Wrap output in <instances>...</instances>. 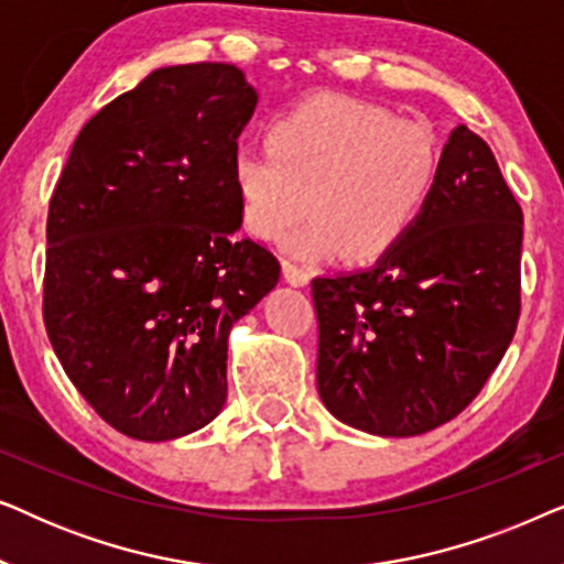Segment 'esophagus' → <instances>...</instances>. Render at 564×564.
Masks as SVG:
<instances>
[{
	"mask_svg": "<svg viewBox=\"0 0 564 564\" xmlns=\"http://www.w3.org/2000/svg\"><path fill=\"white\" fill-rule=\"evenodd\" d=\"M282 274H284V280H288L290 284H295V288H303V284H307L305 269L297 267L295 261H290V259L282 261Z\"/></svg>",
	"mask_w": 564,
	"mask_h": 564,
	"instance_id": "1",
	"label": "esophagus"
}]
</instances>
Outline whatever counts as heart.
<instances>
[{"instance_id": "heart-1", "label": "heart", "mask_w": 564, "mask_h": 564, "mask_svg": "<svg viewBox=\"0 0 564 564\" xmlns=\"http://www.w3.org/2000/svg\"><path fill=\"white\" fill-rule=\"evenodd\" d=\"M442 143L426 122L351 97H313L269 122L267 143L238 141L230 182L241 226L274 241L311 213L288 241L295 257L375 261L415 226L434 192Z\"/></svg>"}]
</instances>
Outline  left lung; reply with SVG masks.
<instances>
[{
    "label": "left lung",
    "mask_w": 564,
    "mask_h": 564,
    "mask_svg": "<svg viewBox=\"0 0 564 564\" xmlns=\"http://www.w3.org/2000/svg\"><path fill=\"white\" fill-rule=\"evenodd\" d=\"M521 238V205L490 145L457 126L403 241L375 267L311 282L328 411L377 436L457 419L516 334Z\"/></svg>",
    "instance_id": "obj_1"
}]
</instances>
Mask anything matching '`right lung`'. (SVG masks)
Listing matches in <instances>:
<instances>
[{
	"label": "right lung",
	"mask_w": 564,
	"mask_h": 564,
	"mask_svg": "<svg viewBox=\"0 0 564 564\" xmlns=\"http://www.w3.org/2000/svg\"><path fill=\"white\" fill-rule=\"evenodd\" d=\"M257 91L230 64L166 66L76 135L45 226L43 321L99 419L141 442L226 403L228 330L280 282L241 226L230 151Z\"/></svg>",
	"instance_id": "obj_1"
}]
</instances>
